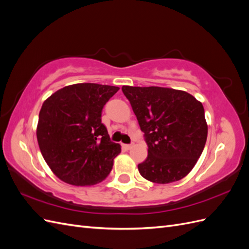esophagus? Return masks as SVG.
Here are the masks:
<instances>
[{
	"label": "esophagus",
	"mask_w": 249,
	"mask_h": 249,
	"mask_svg": "<svg viewBox=\"0 0 249 249\" xmlns=\"http://www.w3.org/2000/svg\"><path fill=\"white\" fill-rule=\"evenodd\" d=\"M132 146H133V144H124V147L125 149H131Z\"/></svg>",
	"instance_id": "esophagus-1"
}]
</instances>
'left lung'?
I'll list each match as a JSON object with an SVG mask.
<instances>
[{
	"instance_id": "left-lung-1",
	"label": "left lung",
	"mask_w": 249,
	"mask_h": 249,
	"mask_svg": "<svg viewBox=\"0 0 249 249\" xmlns=\"http://www.w3.org/2000/svg\"><path fill=\"white\" fill-rule=\"evenodd\" d=\"M122 90L148 146L147 158L138 164L140 175L157 184L185 178L207 141L202 104L188 92L172 88L123 86Z\"/></svg>"
}]
</instances>
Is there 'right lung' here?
Returning a JSON list of instances; mask_svg holds the SVG:
<instances>
[{
  "instance_id": "right-lung-1",
  "label": "right lung",
  "mask_w": 249,
  "mask_h": 249,
  "mask_svg": "<svg viewBox=\"0 0 249 249\" xmlns=\"http://www.w3.org/2000/svg\"><path fill=\"white\" fill-rule=\"evenodd\" d=\"M118 90L80 83L59 89L42 104L37 141L44 161L63 182L91 186L108 177L122 148L110 140L101 117Z\"/></svg>"
}]
</instances>
